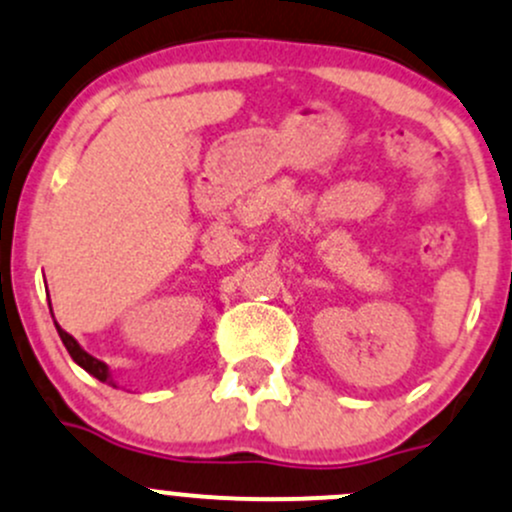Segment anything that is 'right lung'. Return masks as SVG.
Returning a JSON list of instances; mask_svg holds the SVG:
<instances>
[{"label": "right lung", "instance_id": "add662e5", "mask_svg": "<svg viewBox=\"0 0 512 512\" xmlns=\"http://www.w3.org/2000/svg\"><path fill=\"white\" fill-rule=\"evenodd\" d=\"M49 308H51V303H49ZM54 323H56V320H54ZM56 330H59V337H61V342H63V345H66L68 355L73 357V362H76L78 367H83V370H86L88 374H93V377L100 379V382H105V384H113V387H115V382H113V374H110V367L105 365V362H100L98 357L88 355V352L83 350L81 345H78V340H76V337H73V335H68L66 330H63L59 323H56Z\"/></svg>", "mask_w": 512, "mask_h": 512}]
</instances>
